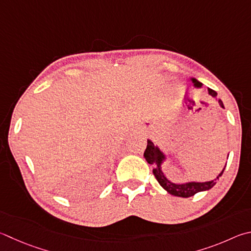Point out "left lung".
<instances>
[{
	"instance_id": "left-lung-1",
	"label": "left lung",
	"mask_w": 251,
	"mask_h": 251,
	"mask_svg": "<svg viewBox=\"0 0 251 251\" xmlns=\"http://www.w3.org/2000/svg\"><path fill=\"white\" fill-rule=\"evenodd\" d=\"M191 81L193 82V85L195 88H202L203 84L197 79L191 78ZM208 94L212 95V97L215 99L217 97V93L212 89H208ZM218 103H220V105L223 108H225L224 104H223L221 100H218ZM144 157L149 165L153 166V169H152L153 176H156L159 184H160L168 193H170L171 195H175V197H180V198H190V197H193L194 194H197L199 192H203V191H207L209 189H212L213 186L216 184V179L222 176L223 172L225 170L224 168L216 179H214L212 181H206V182L191 181V182H184V183H173V182H171L165 176V173H163L162 168H161L162 163L165 162L167 159L166 154L161 151L158 146L154 145L152 141L149 139L147 140V148H146L144 152Z\"/></svg>"
}]
</instances>
